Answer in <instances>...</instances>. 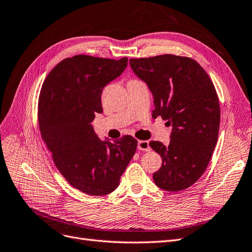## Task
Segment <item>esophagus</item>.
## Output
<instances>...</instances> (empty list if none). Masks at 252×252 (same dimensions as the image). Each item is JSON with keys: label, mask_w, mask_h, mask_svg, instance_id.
<instances>
[{"label": "esophagus", "mask_w": 252, "mask_h": 252, "mask_svg": "<svg viewBox=\"0 0 252 252\" xmlns=\"http://www.w3.org/2000/svg\"><path fill=\"white\" fill-rule=\"evenodd\" d=\"M138 149L143 150V151H149L150 150L149 142L148 141H139L138 142Z\"/></svg>", "instance_id": "obj_1"}]
</instances>
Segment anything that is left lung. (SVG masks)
<instances>
[{
  "mask_svg": "<svg viewBox=\"0 0 252 252\" xmlns=\"http://www.w3.org/2000/svg\"><path fill=\"white\" fill-rule=\"evenodd\" d=\"M129 63L154 95L152 118L161 116L172 126L168 146L149 143L162 158L154 181L166 191H181L202 177L218 142L220 110L215 85L203 67L187 57L162 55Z\"/></svg>",
  "mask_w": 252,
  "mask_h": 252,
  "instance_id": "1",
  "label": "left lung"
}]
</instances>
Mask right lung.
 Returning <instances> with one entry per match:
<instances>
[{"mask_svg": "<svg viewBox=\"0 0 252 252\" xmlns=\"http://www.w3.org/2000/svg\"><path fill=\"white\" fill-rule=\"evenodd\" d=\"M127 62L78 55L61 61L43 83L37 107L42 139L61 174L86 194L116 190L138 146L131 135L101 141L91 125L95 113L103 112V88Z\"/></svg>", "mask_w": 252, "mask_h": 252, "instance_id": "obj_1", "label": "right lung"}]
</instances>
